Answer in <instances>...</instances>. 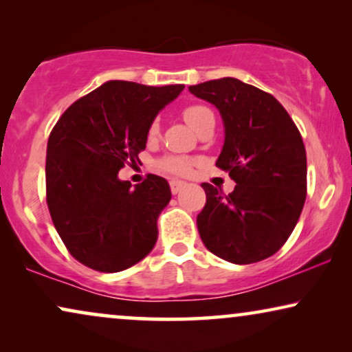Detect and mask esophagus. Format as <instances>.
I'll return each mask as SVG.
<instances>
[{
	"mask_svg": "<svg viewBox=\"0 0 352 352\" xmlns=\"http://www.w3.org/2000/svg\"><path fill=\"white\" fill-rule=\"evenodd\" d=\"M182 187H186V182H181V181H170L171 194H177V192H181Z\"/></svg>",
	"mask_w": 352,
	"mask_h": 352,
	"instance_id": "esophagus-1",
	"label": "esophagus"
}]
</instances>
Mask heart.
Instances as JSON below:
<instances>
[{
  "mask_svg": "<svg viewBox=\"0 0 352 352\" xmlns=\"http://www.w3.org/2000/svg\"><path fill=\"white\" fill-rule=\"evenodd\" d=\"M182 117L189 124L190 128H194L197 133H200L201 129L206 126H214V113L210 107H206L204 104H190L182 110ZM160 134V123L158 120H152V123L148 124L147 136L148 139H155ZM195 165L194 158L189 157H181V155H166L158 160L157 166L162 171L168 173V175L175 176H189L192 173V168Z\"/></svg>",
  "mask_w": 352,
  "mask_h": 352,
  "instance_id": "obj_1",
  "label": "heart"
}]
</instances>
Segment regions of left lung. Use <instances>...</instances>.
<instances>
[{"mask_svg":"<svg viewBox=\"0 0 352 352\" xmlns=\"http://www.w3.org/2000/svg\"><path fill=\"white\" fill-rule=\"evenodd\" d=\"M189 91L219 109L226 141L216 166L237 182L229 195L201 184V242L229 263L263 261L283 247L305 206L307 163L300 129L272 94L237 78L205 81Z\"/></svg>","mask_w":352,"mask_h":352,"instance_id":"1","label":"left lung"}]
</instances>
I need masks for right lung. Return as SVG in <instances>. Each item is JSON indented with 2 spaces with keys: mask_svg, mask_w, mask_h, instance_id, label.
I'll use <instances>...</instances> for the list:
<instances>
[{
  "mask_svg": "<svg viewBox=\"0 0 352 352\" xmlns=\"http://www.w3.org/2000/svg\"><path fill=\"white\" fill-rule=\"evenodd\" d=\"M184 85L107 81L75 100L52 128L46 151V204L65 248L85 266L120 272L146 258L157 219L171 200L166 179L120 181L136 165L158 110Z\"/></svg>",
  "mask_w": 352,
  "mask_h": 352,
  "instance_id": "obj_1",
  "label": "right lung"
}]
</instances>
